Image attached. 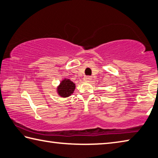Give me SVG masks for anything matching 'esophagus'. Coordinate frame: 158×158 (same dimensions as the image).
Segmentation results:
<instances>
[{
	"mask_svg": "<svg viewBox=\"0 0 158 158\" xmlns=\"http://www.w3.org/2000/svg\"><path fill=\"white\" fill-rule=\"evenodd\" d=\"M91 79H92V77L90 76H86L84 77V81H90Z\"/></svg>",
	"mask_w": 158,
	"mask_h": 158,
	"instance_id": "34e87169",
	"label": "esophagus"
}]
</instances>
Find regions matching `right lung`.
I'll list each match as a JSON object with an SVG mask.
<instances>
[{"label":"right lung","instance_id":"obj_1","mask_svg":"<svg viewBox=\"0 0 158 158\" xmlns=\"http://www.w3.org/2000/svg\"><path fill=\"white\" fill-rule=\"evenodd\" d=\"M75 88V84H74L70 79L65 78L61 80L58 86L56 87V93L59 96L65 98L73 94Z\"/></svg>","mask_w":158,"mask_h":158}]
</instances>
